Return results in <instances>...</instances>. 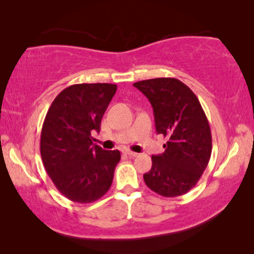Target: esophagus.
Wrapping results in <instances>:
<instances>
[{"instance_id": "esophagus-1", "label": "esophagus", "mask_w": 254, "mask_h": 254, "mask_svg": "<svg viewBox=\"0 0 254 254\" xmlns=\"http://www.w3.org/2000/svg\"><path fill=\"white\" fill-rule=\"evenodd\" d=\"M125 154L129 156V157H136V156H137L136 152H134V151H130V150H126V151H125Z\"/></svg>"}]
</instances>
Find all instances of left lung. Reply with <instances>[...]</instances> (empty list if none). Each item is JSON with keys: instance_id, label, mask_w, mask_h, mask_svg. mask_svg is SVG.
<instances>
[{"instance_id": "8db88e82", "label": "left lung", "mask_w": 254, "mask_h": 254, "mask_svg": "<svg viewBox=\"0 0 254 254\" xmlns=\"http://www.w3.org/2000/svg\"><path fill=\"white\" fill-rule=\"evenodd\" d=\"M154 109L156 130L166 143L162 155L151 156L145 185L162 196L183 195L199 182L209 163L211 133L204 111L194 92L179 79L159 77L133 84Z\"/></svg>"}]
</instances>
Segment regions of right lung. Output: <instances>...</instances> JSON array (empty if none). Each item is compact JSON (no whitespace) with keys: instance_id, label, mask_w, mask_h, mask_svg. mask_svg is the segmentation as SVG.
Here are the masks:
<instances>
[{"instance_id":"obj_1","label":"right lung","mask_w":254,"mask_h":254,"mask_svg":"<svg viewBox=\"0 0 254 254\" xmlns=\"http://www.w3.org/2000/svg\"><path fill=\"white\" fill-rule=\"evenodd\" d=\"M117 91L110 83L68 86L53 100L45 117L40 154L45 170L59 192L79 203L98 200L112 185L119 150L93 144L91 133Z\"/></svg>"}]
</instances>
